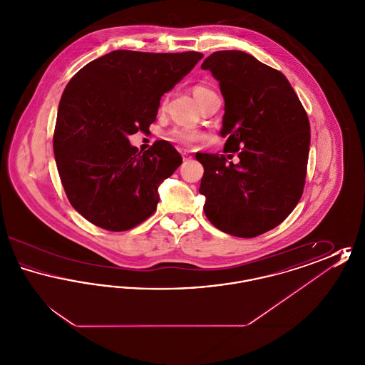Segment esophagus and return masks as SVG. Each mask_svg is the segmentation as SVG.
Instances as JSON below:
<instances>
[{
  "label": "esophagus",
  "mask_w": 365,
  "mask_h": 365,
  "mask_svg": "<svg viewBox=\"0 0 365 365\" xmlns=\"http://www.w3.org/2000/svg\"><path fill=\"white\" fill-rule=\"evenodd\" d=\"M182 157H183V161H189V160H191V156L187 152H182Z\"/></svg>",
  "instance_id": "obj_1"
}]
</instances>
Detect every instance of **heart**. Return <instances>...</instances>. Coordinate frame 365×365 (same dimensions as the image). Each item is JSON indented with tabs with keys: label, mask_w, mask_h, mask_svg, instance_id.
Instances as JSON below:
<instances>
[{
	"label": "heart",
	"mask_w": 365,
	"mask_h": 365,
	"mask_svg": "<svg viewBox=\"0 0 365 365\" xmlns=\"http://www.w3.org/2000/svg\"><path fill=\"white\" fill-rule=\"evenodd\" d=\"M215 91L212 88H209L208 86H204V85H195L192 87V94L197 100L198 105L201 104L207 97H209L210 94H213ZM168 139L176 142V143H180V145H185V146H191L194 142L200 140L202 138V134L198 131V130H192V128H174L168 133Z\"/></svg>",
	"instance_id": "heart-1"
}]
</instances>
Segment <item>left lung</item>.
<instances>
[{
	"mask_svg": "<svg viewBox=\"0 0 365 365\" xmlns=\"http://www.w3.org/2000/svg\"><path fill=\"white\" fill-rule=\"evenodd\" d=\"M225 97V155H197L204 165L200 192L209 222L240 238L279 226L298 204L311 143L308 115L286 76L241 51L212 53L201 66Z\"/></svg>",
	"mask_w": 365,
	"mask_h": 365,
	"instance_id": "1",
	"label": "left lung"
}]
</instances>
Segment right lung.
I'll use <instances>...</instances> for the list:
<instances>
[{
  "label": "right lung",
  "mask_w": 365,
  "mask_h": 365,
  "mask_svg": "<svg viewBox=\"0 0 365 365\" xmlns=\"http://www.w3.org/2000/svg\"><path fill=\"white\" fill-rule=\"evenodd\" d=\"M202 57L113 51L72 76L58 104L53 150L71 205L94 226L125 231L155 213L157 187L182 157L167 140L138 153L128 135L150 127L161 96Z\"/></svg>",
  "instance_id": "add662e5"
}]
</instances>
